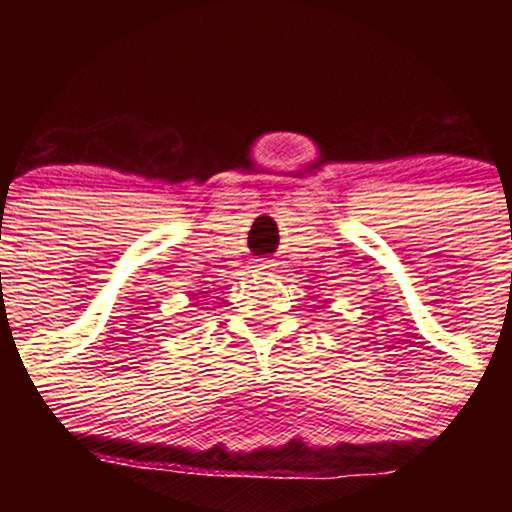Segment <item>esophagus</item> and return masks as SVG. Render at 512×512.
<instances>
[{
  "instance_id": "obj_1",
  "label": "esophagus",
  "mask_w": 512,
  "mask_h": 512,
  "mask_svg": "<svg viewBox=\"0 0 512 512\" xmlns=\"http://www.w3.org/2000/svg\"><path fill=\"white\" fill-rule=\"evenodd\" d=\"M257 267H260L262 272H272V269L276 267V264H274L272 260H260V262H257Z\"/></svg>"
}]
</instances>
